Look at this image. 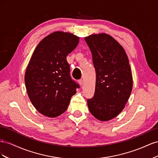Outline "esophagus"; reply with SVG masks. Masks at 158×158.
<instances>
[{
	"instance_id": "1",
	"label": "esophagus",
	"mask_w": 158,
	"mask_h": 158,
	"mask_svg": "<svg viewBox=\"0 0 158 158\" xmlns=\"http://www.w3.org/2000/svg\"><path fill=\"white\" fill-rule=\"evenodd\" d=\"M79 83L80 85H83V80L80 79V80L79 81Z\"/></svg>"
}]
</instances>
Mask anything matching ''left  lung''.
Wrapping results in <instances>:
<instances>
[{
    "label": "left lung",
    "instance_id": "8db88e82",
    "mask_svg": "<svg viewBox=\"0 0 158 158\" xmlns=\"http://www.w3.org/2000/svg\"><path fill=\"white\" fill-rule=\"evenodd\" d=\"M85 40L96 71L95 91L87 100L89 109L97 119L109 121L123 111L132 92L128 57L123 47L109 34H93Z\"/></svg>",
    "mask_w": 158,
    "mask_h": 158
}]
</instances>
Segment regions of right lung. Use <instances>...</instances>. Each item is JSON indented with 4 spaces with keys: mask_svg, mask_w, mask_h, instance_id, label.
Listing matches in <instances>:
<instances>
[{
    "mask_svg": "<svg viewBox=\"0 0 158 158\" xmlns=\"http://www.w3.org/2000/svg\"><path fill=\"white\" fill-rule=\"evenodd\" d=\"M79 38L56 31L38 44L25 73L30 101L40 114L55 118L67 110L79 85L71 79L66 57L74 50Z\"/></svg>",
    "mask_w": 158,
    "mask_h": 158,
    "instance_id": "1",
    "label": "right lung"
}]
</instances>
